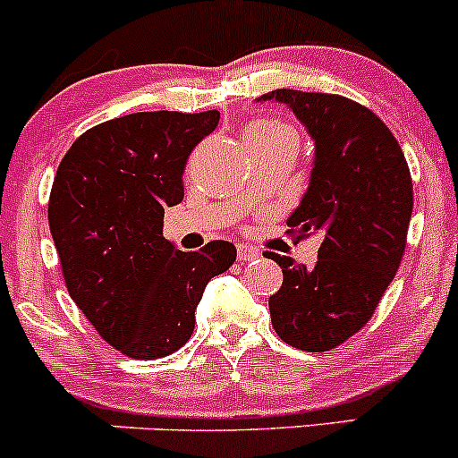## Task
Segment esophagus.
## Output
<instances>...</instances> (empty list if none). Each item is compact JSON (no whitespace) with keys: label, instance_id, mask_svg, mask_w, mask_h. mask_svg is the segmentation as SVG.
<instances>
[{"label":"esophagus","instance_id":"1","mask_svg":"<svg viewBox=\"0 0 458 458\" xmlns=\"http://www.w3.org/2000/svg\"><path fill=\"white\" fill-rule=\"evenodd\" d=\"M237 257H239V261H255V259H259V250H255V248L243 246V243H239Z\"/></svg>","mask_w":458,"mask_h":458}]
</instances>
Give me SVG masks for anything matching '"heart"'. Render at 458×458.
<instances>
[{
    "instance_id": "obj_1",
    "label": "heart",
    "mask_w": 458,
    "mask_h": 458,
    "mask_svg": "<svg viewBox=\"0 0 458 458\" xmlns=\"http://www.w3.org/2000/svg\"><path fill=\"white\" fill-rule=\"evenodd\" d=\"M284 131H290V128L284 126V123H279V122H257L248 128L246 135H255V132H284Z\"/></svg>"
}]
</instances>
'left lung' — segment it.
Masks as SVG:
<instances>
[{
    "instance_id": "1",
    "label": "left lung",
    "mask_w": 458,
    "mask_h": 458,
    "mask_svg": "<svg viewBox=\"0 0 458 458\" xmlns=\"http://www.w3.org/2000/svg\"><path fill=\"white\" fill-rule=\"evenodd\" d=\"M257 101L288 106L315 141L288 225L318 234L321 248L312 267L270 255L284 272L267 299L272 327L293 348L327 352L370 321L399 270L412 216L408 161L390 128L352 99L279 88Z\"/></svg>"
}]
</instances>
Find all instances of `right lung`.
Instances as JSON below:
<instances>
[{"label":"right lung","mask_w":458,"mask_h":458,"mask_svg":"<svg viewBox=\"0 0 458 458\" xmlns=\"http://www.w3.org/2000/svg\"><path fill=\"white\" fill-rule=\"evenodd\" d=\"M216 123V110L123 114L86 131L55 174L48 224L66 288L126 357L161 359L186 345L208 281L237 259L230 242L183 252L164 239L188 157Z\"/></svg>","instance_id":"1"}]
</instances>
